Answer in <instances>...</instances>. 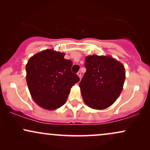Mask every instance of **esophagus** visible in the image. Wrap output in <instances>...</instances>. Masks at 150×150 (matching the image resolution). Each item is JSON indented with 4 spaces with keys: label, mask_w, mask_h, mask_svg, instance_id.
Here are the masks:
<instances>
[{
    "label": "esophagus",
    "mask_w": 150,
    "mask_h": 150,
    "mask_svg": "<svg viewBox=\"0 0 150 150\" xmlns=\"http://www.w3.org/2000/svg\"><path fill=\"white\" fill-rule=\"evenodd\" d=\"M77 75H78V77H80V78H81V76H82V74H81V72H77Z\"/></svg>",
    "instance_id": "obj_1"
}]
</instances>
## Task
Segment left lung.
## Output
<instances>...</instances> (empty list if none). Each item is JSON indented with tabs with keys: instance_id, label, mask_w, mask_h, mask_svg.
Returning <instances> with one entry per match:
<instances>
[{
	"instance_id": "8db88e82",
	"label": "left lung",
	"mask_w": 150,
	"mask_h": 150,
	"mask_svg": "<svg viewBox=\"0 0 150 150\" xmlns=\"http://www.w3.org/2000/svg\"><path fill=\"white\" fill-rule=\"evenodd\" d=\"M85 66L87 70L79 85L86 105L97 110L109 107L123 89L124 65L111 56L92 55L85 58Z\"/></svg>"
}]
</instances>
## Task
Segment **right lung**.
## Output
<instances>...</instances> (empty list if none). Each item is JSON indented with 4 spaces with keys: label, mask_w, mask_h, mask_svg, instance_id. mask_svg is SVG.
I'll list each match as a JSON object with an SVG mask.
<instances>
[{
    "label": "right lung",
    "mask_w": 150,
    "mask_h": 150,
    "mask_svg": "<svg viewBox=\"0 0 150 150\" xmlns=\"http://www.w3.org/2000/svg\"><path fill=\"white\" fill-rule=\"evenodd\" d=\"M65 53L46 49L36 53L26 65V80L33 100L41 107L55 110L66 102L70 88L80 81L71 71L73 63Z\"/></svg>",
    "instance_id": "1"
}]
</instances>
